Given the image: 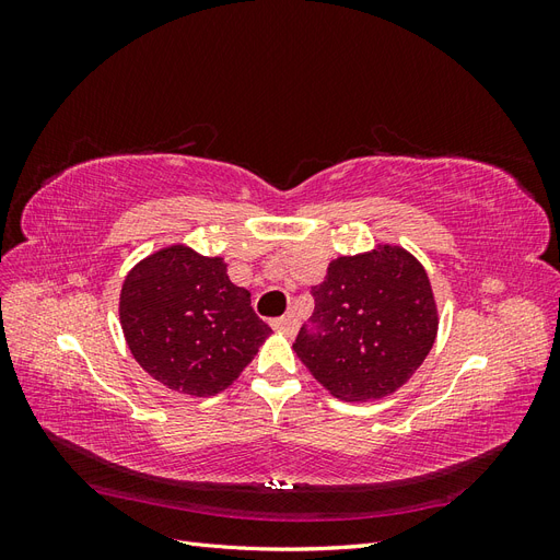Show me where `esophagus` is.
I'll return each mask as SVG.
<instances>
[{
	"label": "esophagus",
	"mask_w": 560,
	"mask_h": 560,
	"mask_svg": "<svg viewBox=\"0 0 560 560\" xmlns=\"http://www.w3.org/2000/svg\"><path fill=\"white\" fill-rule=\"evenodd\" d=\"M270 327H273L280 334H284V336H294L299 331V319L294 315H284V317H278V319L270 322Z\"/></svg>",
	"instance_id": "34e87169"
}]
</instances>
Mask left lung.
<instances>
[{
	"instance_id": "1",
	"label": "left lung",
	"mask_w": 560,
	"mask_h": 560,
	"mask_svg": "<svg viewBox=\"0 0 560 560\" xmlns=\"http://www.w3.org/2000/svg\"><path fill=\"white\" fill-rule=\"evenodd\" d=\"M313 296L294 352L336 399L395 395L434 346L439 311L428 270L401 245L331 259Z\"/></svg>"
}]
</instances>
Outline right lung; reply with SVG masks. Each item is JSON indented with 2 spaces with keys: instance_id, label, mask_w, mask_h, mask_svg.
Returning a JSON list of instances; mask_svg holds the SVG:
<instances>
[{
  "instance_id": "obj_1",
  "label": "right lung",
  "mask_w": 560,
  "mask_h": 560,
  "mask_svg": "<svg viewBox=\"0 0 560 560\" xmlns=\"http://www.w3.org/2000/svg\"><path fill=\"white\" fill-rule=\"evenodd\" d=\"M226 270L222 257L173 243L135 264L121 284L118 319L135 362L179 395L224 393L273 334Z\"/></svg>"
}]
</instances>
